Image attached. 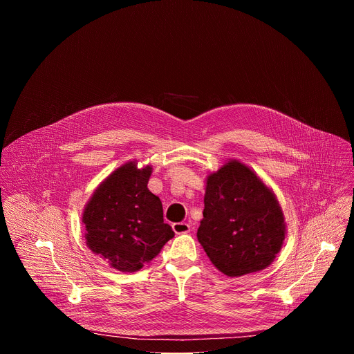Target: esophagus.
<instances>
[{
    "instance_id": "1",
    "label": "esophagus",
    "mask_w": 354,
    "mask_h": 354,
    "mask_svg": "<svg viewBox=\"0 0 354 354\" xmlns=\"http://www.w3.org/2000/svg\"><path fill=\"white\" fill-rule=\"evenodd\" d=\"M175 234H187L190 231V225L187 223H175L172 225Z\"/></svg>"
}]
</instances>
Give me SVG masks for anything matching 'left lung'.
Listing matches in <instances>:
<instances>
[{
	"mask_svg": "<svg viewBox=\"0 0 354 354\" xmlns=\"http://www.w3.org/2000/svg\"><path fill=\"white\" fill-rule=\"evenodd\" d=\"M284 234L274 194L248 167L230 161L207 178L197 239L220 272L238 277L268 268Z\"/></svg>",
	"mask_w": 354,
	"mask_h": 354,
	"instance_id": "1",
	"label": "left lung"
}]
</instances>
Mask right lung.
<instances>
[{"instance_id":"add662e5","label":"right lung","mask_w":354,"mask_h":354,"mask_svg":"<svg viewBox=\"0 0 354 354\" xmlns=\"http://www.w3.org/2000/svg\"><path fill=\"white\" fill-rule=\"evenodd\" d=\"M151 167L129 162L93 193L82 214L85 238L93 254L120 272H137L174 238L164 223L162 203L148 187Z\"/></svg>"}]
</instances>
